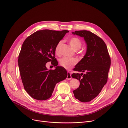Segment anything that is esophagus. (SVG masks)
I'll list each match as a JSON object with an SVG mask.
<instances>
[{
	"label": "esophagus",
	"instance_id": "esophagus-1",
	"mask_svg": "<svg viewBox=\"0 0 128 128\" xmlns=\"http://www.w3.org/2000/svg\"><path fill=\"white\" fill-rule=\"evenodd\" d=\"M72 78V76H71V73L70 72H67V76L66 78L67 80H70Z\"/></svg>",
	"mask_w": 128,
	"mask_h": 128
}]
</instances>
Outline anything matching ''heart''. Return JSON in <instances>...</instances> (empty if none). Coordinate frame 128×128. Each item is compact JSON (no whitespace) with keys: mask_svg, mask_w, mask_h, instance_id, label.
<instances>
[{"mask_svg":"<svg viewBox=\"0 0 128 128\" xmlns=\"http://www.w3.org/2000/svg\"><path fill=\"white\" fill-rule=\"evenodd\" d=\"M69 42L72 46V47L75 50H78L81 48L82 42L81 40L76 37H72L69 40ZM62 44V41H60L58 42L56 48H55V52L56 54L59 53L60 48ZM77 60L74 58H69L67 57H63L60 60V64L64 67L66 69H70L74 65Z\"/></svg>","mask_w":128,"mask_h":128,"instance_id":"obj_1","label":"heart"}]
</instances>
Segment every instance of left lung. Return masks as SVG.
I'll list each match as a JSON object with an SVG mask.
<instances>
[{
	"label": "left lung",
	"instance_id": "8db88e82",
	"mask_svg": "<svg viewBox=\"0 0 128 128\" xmlns=\"http://www.w3.org/2000/svg\"><path fill=\"white\" fill-rule=\"evenodd\" d=\"M72 33L83 38L87 45L86 54L74 69L82 73L72 74L80 81L79 88L73 90L75 98L86 102L96 97L106 83L110 58L104 42L95 34L86 30Z\"/></svg>",
	"mask_w": 128,
	"mask_h": 128
}]
</instances>
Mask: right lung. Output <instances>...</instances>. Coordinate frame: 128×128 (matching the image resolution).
Masks as SVG:
<instances>
[{
    "mask_svg": "<svg viewBox=\"0 0 128 128\" xmlns=\"http://www.w3.org/2000/svg\"><path fill=\"white\" fill-rule=\"evenodd\" d=\"M69 32L45 29L32 34L24 42L18 63L24 87L28 94L38 100H45L52 95L56 83L65 79L67 71L58 66L55 48ZM52 61L54 70H48L46 64Z\"/></svg>",
    "mask_w": 128,
    "mask_h": 128,
    "instance_id": "right-lung-1",
    "label": "right lung"
}]
</instances>
